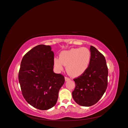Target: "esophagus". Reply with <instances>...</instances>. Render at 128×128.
Segmentation results:
<instances>
[{
  "label": "esophagus",
  "instance_id": "obj_1",
  "mask_svg": "<svg viewBox=\"0 0 128 128\" xmlns=\"http://www.w3.org/2000/svg\"><path fill=\"white\" fill-rule=\"evenodd\" d=\"M64 79H65V81H68V80H70V78L67 77H65Z\"/></svg>",
  "mask_w": 128,
  "mask_h": 128
}]
</instances>
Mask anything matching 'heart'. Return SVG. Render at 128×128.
I'll return each mask as SVG.
<instances>
[{
	"label": "heart",
	"mask_w": 128,
	"mask_h": 128,
	"mask_svg": "<svg viewBox=\"0 0 128 128\" xmlns=\"http://www.w3.org/2000/svg\"><path fill=\"white\" fill-rule=\"evenodd\" d=\"M92 54L86 48H73L63 51L60 54V58L54 57V66L58 71H62L64 65L66 71L72 77H78L84 73L89 66Z\"/></svg>",
	"instance_id": "obj_1"
}]
</instances>
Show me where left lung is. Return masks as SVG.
<instances>
[{"label":"left lung","mask_w":128,"mask_h":128,"mask_svg":"<svg viewBox=\"0 0 128 128\" xmlns=\"http://www.w3.org/2000/svg\"><path fill=\"white\" fill-rule=\"evenodd\" d=\"M91 60L87 70L74 78L76 87L72 97L80 106H90L102 97L108 86V67L104 56L94 46H90Z\"/></svg>","instance_id":"8db88e82"}]
</instances>
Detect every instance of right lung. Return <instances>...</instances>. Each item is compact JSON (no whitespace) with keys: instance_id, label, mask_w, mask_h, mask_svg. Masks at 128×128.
Instances as JSON below:
<instances>
[{"instance_id":"right-lung-1","label":"right lung","mask_w":128,"mask_h":128,"mask_svg":"<svg viewBox=\"0 0 128 128\" xmlns=\"http://www.w3.org/2000/svg\"><path fill=\"white\" fill-rule=\"evenodd\" d=\"M54 54L49 45H39L26 54L21 62L19 82L27 102L40 110L55 105L64 77L54 73Z\"/></svg>"}]
</instances>
